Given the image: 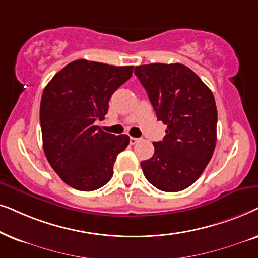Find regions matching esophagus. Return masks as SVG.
I'll return each mask as SVG.
<instances>
[{"label":"esophagus","mask_w":258,"mask_h":258,"mask_svg":"<svg viewBox=\"0 0 258 258\" xmlns=\"http://www.w3.org/2000/svg\"><path fill=\"white\" fill-rule=\"evenodd\" d=\"M139 138H135V137H130V144H131V145H135L136 143H138L139 142Z\"/></svg>","instance_id":"1"}]
</instances>
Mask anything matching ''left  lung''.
Returning <instances> with one entry per match:
<instances>
[{
  "mask_svg": "<svg viewBox=\"0 0 258 258\" xmlns=\"http://www.w3.org/2000/svg\"><path fill=\"white\" fill-rule=\"evenodd\" d=\"M138 77L156 111L167 125L161 142L153 143L152 158L142 161L154 187L178 192L201 177L217 140V108L210 88L181 63L137 66Z\"/></svg>",
  "mask_w": 258,
  "mask_h": 258,
  "instance_id": "left-lung-1",
  "label": "left lung"
}]
</instances>
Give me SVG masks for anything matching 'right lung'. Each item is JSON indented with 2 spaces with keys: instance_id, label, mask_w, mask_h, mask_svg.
I'll return each instance as SVG.
<instances>
[{
  "instance_id": "1",
  "label": "right lung",
  "mask_w": 258,
  "mask_h": 258,
  "mask_svg": "<svg viewBox=\"0 0 258 258\" xmlns=\"http://www.w3.org/2000/svg\"><path fill=\"white\" fill-rule=\"evenodd\" d=\"M133 66L87 60L68 63L44 87L40 106L48 163L71 187L94 191L113 176L116 156L130 144L126 135L99 128L112 94L132 77Z\"/></svg>"
}]
</instances>
